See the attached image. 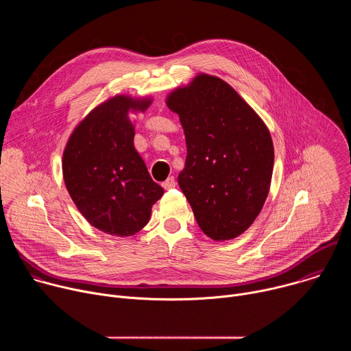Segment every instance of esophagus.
<instances>
[{"mask_svg": "<svg viewBox=\"0 0 351 351\" xmlns=\"http://www.w3.org/2000/svg\"><path fill=\"white\" fill-rule=\"evenodd\" d=\"M162 186H164V189L165 190H169V189H173L175 186H176V182H175V178L173 176H171V178H168L164 183H162Z\"/></svg>", "mask_w": 351, "mask_h": 351, "instance_id": "1", "label": "esophagus"}]
</instances>
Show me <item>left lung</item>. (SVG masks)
I'll return each mask as SVG.
<instances>
[{
	"label": "left lung",
	"mask_w": 351,
	"mask_h": 351,
	"mask_svg": "<svg viewBox=\"0 0 351 351\" xmlns=\"http://www.w3.org/2000/svg\"><path fill=\"white\" fill-rule=\"evenodd\" d=\"M186 136L178 182L208 237L241 234L260 214L271 184L274 145L261 118L223 80L199 75L167 99Z\"/></svg>",
	"instance_id": "left-lung-1"
}]
</instances>
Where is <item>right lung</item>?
Here are the masks:
<instances>
[{
	"mask_svg": "<svg viewBox=\"0 0 351 351\" xmlns=\"http://www.w3.org/2000/svg\"><path fill=\"white\" fill-rule=\"evenodd\" d=\"M148 106L149 99L114 97L86 117L64 152V180L73 203L90 225L108 234L141 230L164 194L134 149L128 118L129 110Z\"/></svg>",
	"mask_w": 351,
	"mask_h": 351,
	"instance_id": "1",
	"label": "right lung"
}]
</instances>
